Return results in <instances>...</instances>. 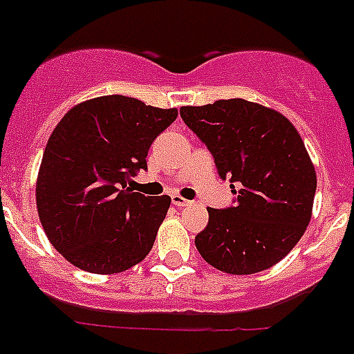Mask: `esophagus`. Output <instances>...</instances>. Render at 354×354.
<instances>
[{"label": "esophagus", "mask_w": 354, "mask_h": 354, "mask_svg": "<svg viewBox=\"0 0 354 354\" xmlns=\"http://www.w3.org/2000/svg\"><path fill=\"white\" fill-rule=\"evenodd\" d=\"M171 201L172 205H176V207H191L192 205V201L185 200V198H182V196H178V194L171 196Z\"/></svg>", "instance_id": "34e87169"}]
</instances>
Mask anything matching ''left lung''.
Masks as SVG:
<instances>
[{"mask_svg":"<svg viewBox=\"0 0 354 354\" xmlns=\"http://www.w3.org/2000/svg\"><path fill=\"white\" fill-rule=\"evenodd\" d=\"M182 120L236 189L234 205L209 210L196 236L214 268L248 275L270 268L299 243L311 219L317 176L301 135L281 113L245 99L185 106Z\"/></svg>","mask_w":354,"mask_h":354,"instance_id":"obj_1","label":"left lung"}]
</instances>
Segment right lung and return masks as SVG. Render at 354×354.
I'll return each mask as SVG.
<instances>
[{
	"label": "right lung",
	"instance_id": "obj_1",
	"mask_svg": "<svg viewBox=\"0 0 354 354\" xmlns=\"http://www.w3.org/2000/svg\"><path fill=\"white\" fill-rule=\"evenodd\" d=\"M176 117L108 95L71 108L53 129L35 200L50 243L73 266L118 273L149 254L171 198L133 192L127 180L147 169L151 144Z\"/></svg>",
	"mask_w": 354,
	"mask_h": 354
}]
</instances>
